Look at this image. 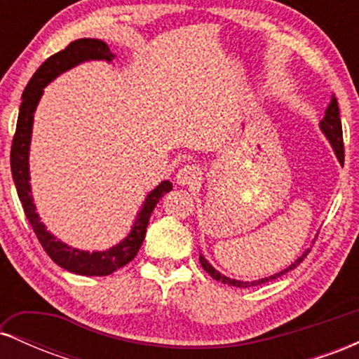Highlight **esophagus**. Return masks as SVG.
<instances>
[{"instance_id":"34e87169","label":"esophagus","mask_w":359,"mask_h":359,"mask_svg":"<svg viewBox=\"0 0 359 359\" xmlns=\"http://www.w3.org/2000/svg\"><path fill=\"white\" fill-rule=\"evenodd\" d=\"M199 175H201L199 167L184 165V167H180L179 170H177L175 180H177V184H179V185H187V184L196 182V180L199 179Z\"/></svg>"}]
</instances>
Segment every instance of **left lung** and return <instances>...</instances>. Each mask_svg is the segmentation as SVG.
I'll use <instances>...</instances> for the list:
<instances>
[{"label":"left lung","instance_id":"8db88e82","mask_svg":"<svg viewBox=\"0 0 359 359\" xmlns=\"http://www.w3.org/2000/svg\"><path fill=\"white\" fill-rule=\"evenodd\" d=\"M319 128L320 131L324 133V137L329 140V143H331L332 150H334V154L337 156V160H339L341 163H343L344 160V145H343V128H341V118H339V106H337V100L336 96H331V102H329L327 109H325V116L320 119L319 123ZM309 250L304 251L300 257L295 259L294 263H290V265L287 266V269H283L282 271H278V273H273L270 275V277H265V278H259V280H253V282H243V280H236V278H229L226 277V275H222L221 271H217L211 263L208 262V259L204 258V255H199V262L201 265H203V269L208 271L209 275L214 280H217V282L221 283H226V285H231V287H240V288H248V287H255V285H259V283H266L270 282V280H275L278 277H282V275H285L287 271L294 270L295 266L300 265V262H302L304 258L307 257Z\"/></svg>","mask_w":359,"mask_h":359}]
</instances>
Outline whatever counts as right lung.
<instances>
[{
    "label": "right lung",
    "mask_w": 359,
    "mask_h": 359,
    "mask_svg": "<svg viewBox=\"0 0 359 359\" xmlns=\"http://www.w3.org/2000/svg\"><path fill=\"white\" fill-rule=\"evenodd\" d=\"M114 59V53L109 50L108 43L97 39H79L71 42L67 48L57 52L55 55L48 57L47 60L36 69L30 82L23 90L22 106H20L18 121H16V131L11 145V175H13L16 192H18L20 203L23 205V211L27 214V219L39 238L40 245L47 251L57 265L64 270L72 271L77 275H86V277H104V275L113 273L131 259L137 257L140 246L145 240L147 226L150 221L151 212L158 201L172 191L170 180H162L154 191L147 194L142 208L135 217L133 226L130 233L123 238L121 241L102 251H88L72 248L67 243L57 240L53 234L48 231L47 226L40 221L36 205L32 196L30 185V143L32 131H34V116L36 106L43 96V89L60 74L71 71L76 65L84 64L90 60H106L111 62Z\"/></svg>",
    "instance_id": "1"
}]
</instances>
